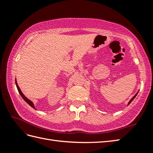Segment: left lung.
<instances>
[{"mask_svg": "<svg viewBox=\"0 0 153 153\" xmlns=\"http://www.w3.org/2000/svg\"><path fill=\"white\" fill-rule=\"evenodd\" d=\"M137 93H138V92H137V93H136V94H135V96H134V97H133V98H132V99H131L130 100V101H129V102H128V105H129V104H130V103L131 102V101H132V100H134V99H135V97H136V95H137Z\"/></svg>", "mask_w": 153, "mask_h": 153, "instance_id": "8db88e82", "label": "left lung"}]
</instances>
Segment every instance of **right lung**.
I'll return each mask as SVG.
<instances>
[{"instance_id": "1", "label": "right lung", "mask_w": 153, "mask_h": 153, "mask_svg": "<svg viewBox=\"0 0 153 153\" xmlns=\"http://www.w3.org/2000/svg\"><path fill=\"white\" fill-rule=\"evenodd\" d=\"M16 87H17V89H18V92L19 93V94H20V95L22 96V97L23 99H24V100L25 102H26L29 105H30L31 107H33V108H35V107H34V105H33V103L30 100H29L26 97H25L24 96V94L22 93V91L20 90V89H19V86L18 85V83H17V82H16Z\"/></svg>"}]
</instances>
